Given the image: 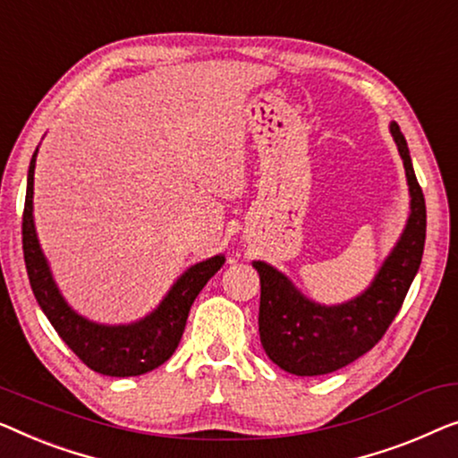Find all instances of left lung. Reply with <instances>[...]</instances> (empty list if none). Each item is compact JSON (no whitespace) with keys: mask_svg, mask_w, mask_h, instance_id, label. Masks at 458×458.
I'll return each mask as SVG.
<instances>
[{"mask_svg":"<svg viewBox=\"0 0 458 458\" xmlns=\"http://www.w3.org/2000/svg\"><path fill=\"white\" fill-rule=\"evenodd\" d=\"M390 134L407 174L411 211L401 238L363 293L338 305H324L302 294L280 269L253 261L261 282V346L280 369L294 376H326L371 351L396 318L421 266L425 199L396 122H390Z\"/></svg>","mask_w":458,"mask_h":458,"instance_id":"left-lung-1","label":"left lung"}]
</instances>
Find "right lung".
<instances>
[{"label": "right lung", "instance_id": "1", "mask_svg": "<svg viewBox=\"0 0 458 458\" xmlns=\"http://www.w3.org/2000/svg\"><path fill=\"white\" fill-rule=\"evenodd\" d=\"M37 153L38 147L33 153V159H30L27 176L22 249L30 288H33L38 307L64 343L93 371L112 377L143 376L147 371H153L174 355L180 338H182L191 305L211 276L224 266L226 257L220 253L191 266L170 286L159 305L137 321L109 326L85 318V315L74 311L64 299L57 282L54 280V274H51L41 242H38L33 216Z\"/></svg>", "mask_w": 458, "mask_h": 458}]
</instances>
